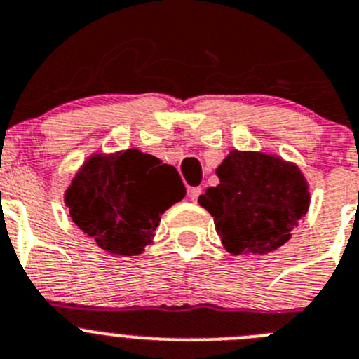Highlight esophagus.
Here are the masks:
<instances>
[{
    "label": "esophagus",
    "instance_id": "esophagus-1",
    "mask_svg": "<svg viewBox=\"0 0 359 359\" xmlns=\"http://www.w3.org/2000/svg\"><path fill=\"white\" fill-rule=\"evenodd\" d=\"M187 195H189V198L193 200V202H196V200H198V196L202 195V187H200V186L189 187V191H187Z\"/></svg>",
    "mask_w": 359,
    "mask_h": 359
}]
</instances>
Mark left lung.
<instances>
[{
    "instance_id": "left-lung-1",
    "label": "left lung",
    "mask_w": 359,
    "mask_h": 359,
    "mask_svg": "<svg viewBox=\"0 0 359 359\" xmlns=\"http://www.w3.org/2000/svg\"><path fill=\"white\" fill-rule=\"evenodd\" d=\"M219 184L198 203L214 217L232 255H266L290 239L308 212L310 191L294 163L264 152L232 150L216 168Z\"/></svg>"
}]
</instances>
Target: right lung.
<instances>
[{
    "instance_id": "right-lung-1",
    "label": "right lung",
    "mask_w": 359,
    "mask_h": 359,
    "mask_svg": "<svg viewBox=\"0 0 359 359\" xmlns=\"http://www.w3.org/2000/svg\"><path fill=\"white\" fill-rule=\"evenodd\" d=\"M186 196L172 164L138 149L93 154L65 191L72 221L111 255H140L161 214Z\"/></svg>"
}]
</instances>
